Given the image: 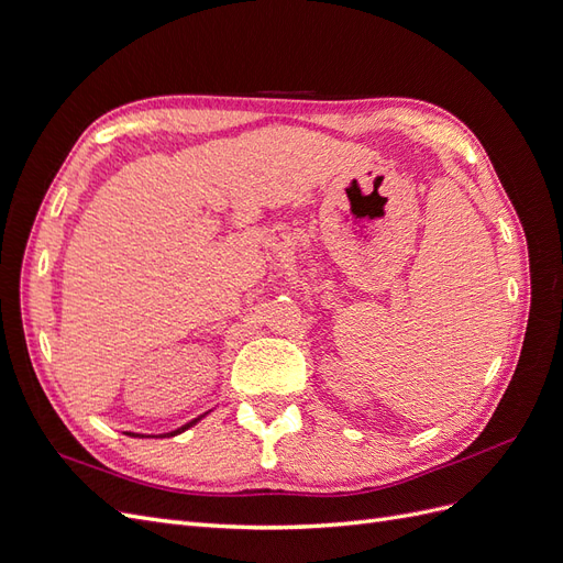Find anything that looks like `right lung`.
<instances>
[{
  "instance_id": "obj_1",
  "label": "right lung",
  "mask_w": 563,
  "mask_h": 563,
  "mask_svg": "<svg viewBox=\"0 0 563 563\" xmlns=\"http://www.w3.org/2000/svg\"><path fill=\"white\" fill-rule=\"evenodd\" d=\"M197 420H201V416L199 418H195V420H190V422H187V424H183V428H178L176 432H168V434H162V437H176V434H180V432H185L187 428H192V424L197 422ZM131 434V432H129ZM131 437H141V434H131Z\"/></svg>"
}]
</instances>
